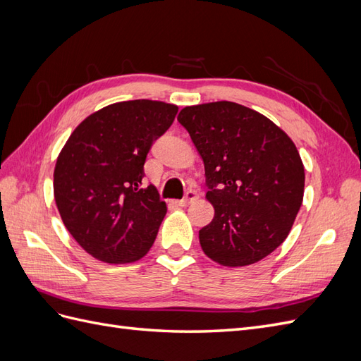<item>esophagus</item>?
Segmentation results:
<instances>
[{"label": "esophagus", "instance_id": "1", "mask_svg": "<svg viewBox=\"0 0 361 361\" xmlns=\"http://www.w3.org/2000/svg\"><path fill=\"white\" fill-rule=\"evenodd\" d=\"M197 197H199L197 192H195V191H188L187 195H185V197H183L182 200H178L176 203H178L179 206H188V204L192 203L194 200H197Z\"/></svg>", "mask_w": 361, "mask_h": 361}]
</instances>
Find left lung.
I'll return each mask as SVG.
<instances>
[{
  "mask_svg": "<svg viewBox=\"0 0 361 361\" xmlns=\"http://www.w3.org/2000/svg\"><path fill=\"white\" fill-rule=\"evenodd\" d=\"M204 164L212 221L199 232L204 255L228 268L271 255L302 203L304 166L285 130L228 101L185 106L178 116Z\"/></svg>",
  "mask_w": 361,
  "mask_h": 361,
  "instance_id": "obj_1",
  "label": "left lung"
}]
</instances>
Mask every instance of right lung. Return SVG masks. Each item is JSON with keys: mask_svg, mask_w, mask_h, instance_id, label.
I'll use <instances>...</instances> for the list:
<instances>
[{"mask_svg": "<svg viewBox=\"0 0 361 361\" xmlns=\"http://www.w3.org/2000/svg\"><path fill=\"white\" fill-rule=\"evenodd\" d=\"M178 106L161 101L116 102L85 117L54 169V199L69 233L105 264L147 255L167 214L154 185L143 187L154 141L171 126Z\"/></svg>", "mask_w": 361, "mask_h": 361, "instance_id": "1", "label": "right lung"}]
</instances>
